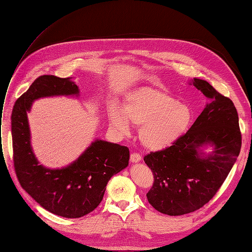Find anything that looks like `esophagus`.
Wrapping results in <instances>:
<instances>
[{
	"label": "esophagus",
	"mask_w": 252,
	"mask_h": 252,
	"mask_svg": "<svg viewBox=\"0 0 252 252\" xmlns=\"http://www.w3.org/2000/svg\"><path fill=\"white\" fill-rule=\"evenodd\" d=\"M141 159H142V157L140 154H138V152H132L130 155V161L132 163H138L141 161Z\"/></svg>",
	"instance_id": "34e87169"
}]
</instances>
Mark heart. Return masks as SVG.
Instances as JSON below:
<instances>
[{
	"mask_svg": "<svg viewBox=\"0 0 252 252\" xmlns=\"http://www.w3.org/2000/svg\"><path fill=\"white\" fill-rule=\"evenodd\" d=\"M191 110L178 103L166 91L142 87L128 94L122 110L111 109L110 126L120 133H127L129 122L140 125L139 138L145 147L159 150L170 146L185 133L191 122Z\"/></svg>",
	"mask_w": 252,
	"mask_h": 252,
	"instance_id": "1",
	"label": "heart"
}]
</instances>
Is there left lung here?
<instances>
[{
	"instance_id": "1",
	"label": "left lung",
	"mask_w": 252,
	"mask_h": 252,
	"mask_svg": "<svg viewBox=\"0 0 252 252\" xmlns=\"http://www.w3.org/2000/svg\"><path fill=\"white\" fill-rule=\"evenodd\" d=\"M193 85L208 100L202 113L171 146L144 157L154 174L147 200L167 216L187 215L207 204L241 151L242 133L233 102L204 80L194 79ZM207 143L215 148L205 155L200 148Z\"/></svg>"
}]
</instances>
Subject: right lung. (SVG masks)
<instances>
[{
	"label": "right lung",
	"mask_w": 252,
	"mask_h": 252,
	"mask_svg": "<svg viewBox=\"0 0 252 252\" xmlns=\"http://www.w3.org/2000/svg\"><path fill=\"white\" fill-rule=\"evenodd\" d=\"M78 94L71 78L41 75L18 98L11 114L13 166L21 186L43 208L69 219L94 211L110 178L126 168L129 161L128 147L96 140L66 168L47 169L39 165L30 146L27 111L39 97Z\"/></svg>",
	"instance_id": "1"
}]
</instances>
